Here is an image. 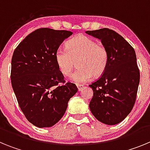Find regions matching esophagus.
Segmentation results:
<instances>
[{
  "instance_id": "1",
  "label": "esophagus",
  "mask_w": 150,
  "mask_h": 150,
  "mask_svg": "<svg viewBox=\"0 0 150 150\" xmlns=\"http://www.w3.org/2000/svg\"><path fill=\"white\" fill-rule=\"evenodd\" d=\"M76 87H77V89H78V91H81L82 89H83V85L77 84V85H76Z\"/></svg>"
}]
</instances>
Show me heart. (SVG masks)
Listing matches in <instances>:
<instances>
[{
  "instance_id": "heart-1",
  "label": "heart",
  "mask_w": 150,
  "mask_h": 150,
  "mask_svg": "<svg viewBox=\"0 0 150 150\" xmlns=\"http://www.w3.org/2000/svg\"><path fill=\"white\" fill-rule=\"evenodd\" d=\"M55 60L59 71L68 76L75 63L79 68L70 76L74 83H84L92 76H100L104 74L108 63V52L104 45L84 34L69 40L65 49L57 50Z\"/></svg>"
}]
</instances>
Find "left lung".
<instances>
[{
	"label": "left lung",
	"instance_id": "8db88e82",
	"mask_svg": "<svg viewBox=\"0 0 150 150\" xmlns=\"http://www.w3.org/2000/svg\"><path fill=\"white\" fill-rule=\"evenodd\" d=\"M86 33L101 40L108 52L105 71L89 85L93 90L90 110L100 122L114 125L121 122L134 105L140 83L135 51L121 35L109 28Z\"/></svg>",
	"mask_w": 150,
	"mask_h": 150
}]
</instances>
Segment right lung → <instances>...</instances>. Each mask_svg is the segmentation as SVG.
Masks as SVG:
<instances>
[{
  "label": "right lung",
  "instance_id": "obj_1",
  "mask_svg": "<svg viewBox=\"0 0 150 150\" xmlns=\"http://www.w3.org/2000/svg\"><path fill=\"white\" fill-rule=\"evenodd\" d=\"M73 32L40 28L30 33L13 52L11 83L18 105L26 119L38 128H49L64 116L76 86L64 83L55 54Z\"/></svg>",
  "mask_w": 150,
  "mask_h": 150
}]
</instances>
